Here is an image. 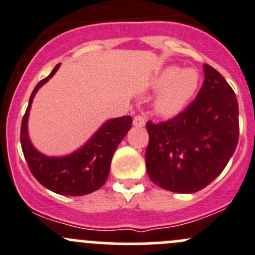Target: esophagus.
<instances>
[{
    "label": "esophagus",
    "mask_w": 255,
    "mask_h": 255,
    "mask_svg": "<svg viewBox=\"0 0 255 255\" xmlns=\"http://www.w3.org/2000/svg\"><path fill=\"white\" fill-rule=\"evenodd\" d=\"M133 125L135 127H143L145 125V117H143L142 115H137L134 117V120H133Z\"/></svg>",
    "instance_id": "esophagus-1"
}]
</instances>
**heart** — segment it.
<instances>
[{
  "label": "heart",
  "instance_id": "obj_1",
  "mask_svg": "<svg viewBox=\"0 0 255 255\" xmlns=\"http://www.w3.org/2000/svg\"><path fill=\"white\" fill-rule=\"evenodd\" d=\"M199 76L194 70L182 71L179 67H169L162 73L158 86L164 91L158 100V108L163 113H174L179 111L193 96L198 86Z\"/></svg>",
  "mask_w": 255,
  "mask_h": 255
}]
</instances>
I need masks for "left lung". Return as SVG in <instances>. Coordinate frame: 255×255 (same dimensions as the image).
I'll list each match as a JSON object with an SVG mask.
<instances>
[{"label": "left lung", "instance_id": "1", "mask_svg": "<svg viewBox=\"0 0 255 255\" xmlns=\"http://www.w3.org/2000/svg\"><path fill=\"white\" fill-rule=\"evenodd\" d=\"M196 100L163 122L148 121L145 167L150 180L175 193H194L213 182L238 144L239 108L223 76L204 65Z\"/></svg>", "mask_w": 255, "mask_h": 255}]
</instances>
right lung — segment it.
Returning a JSON list of instances; mask_svg holds the SVG:
<instances>
[{
    "label": "right lung",
    "mask_w": 255,
    "mask_h": 255,
    "mask_svg": "<svg viewBox=\"0 0 255 255\" xmlns=\"http://www.w3.org/2000/svg\"><path fill=\"white\" fill-rule=\"evenodd\" d=\"M37 83L29 97L28 107L21 123V145L24 159L33 177L47 189L63 196H85L100 189L110 173L116 148L132 127V117L123 116L106 122L82 148L67 157L52 158L37 152L27 134V120L32 100L43 83L58 70Z\"/></svg>",
    "instance_id": "right-lung-1"
}]
</instances>
